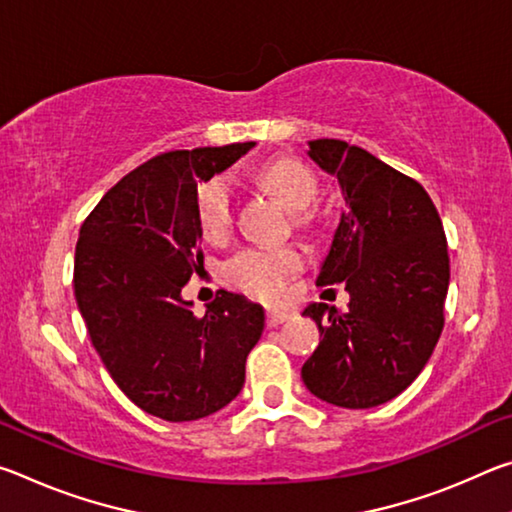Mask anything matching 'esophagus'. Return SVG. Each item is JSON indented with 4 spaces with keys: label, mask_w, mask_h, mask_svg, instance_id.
<instances>
[{
    "label": "esophagus",
    "mask_w": 512,
    "mask_h": 512,
    "mask_svg": "<svg viewBox=\"0 0 512 512\" xmlns=\"http://www.w3.org/2000/svg\"><path fill=\"white\" fill-rule=\"evenodd\" d=\"M289 318H291V311H284V309H268L266 325H268V327H277V325H282L284 320H289Z\"/></svg>",
    "instance_id": "1"
}]
</instances>
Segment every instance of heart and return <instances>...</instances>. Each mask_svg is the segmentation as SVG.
Segmentation results:
<instances>
[{"label": "heart", "mask_w": 512, "mask_h": 512, "mask_svg": "<svg viewBox=\"0 0 512 512\" xmlns=\"http://www.w3.org/2000/svg\"><path fill=\"white\" fill-rule=\"evenodd\" d=\"M257 180L291 212L307 210L318 196L314 173L291 158L266 162L257 171ZM196 219L205 239L225 235L232 221V187L228 178L216 176L196 189ZM300 221L307 223V216L300 214ZM300 264L302 257L293 248H248L225 262L223 280L246 296L275 300L282 296L287 277L296 273Z\"/></svg>", "instance_id": "b5f03b06"}]
</instances>
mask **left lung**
Masks as SVG:
<instances>
[{"instance_id": "1", "label": "left lung", "mask_w": 512, "mask_h": 512, "mask_svg": "<svg viewBox=\"0 0 512 512\" xmlns=\"http://www.w3.org/2000/svg\"><path fill=\"white\" fill-rule=\"evenodd\" d=\"M307 155L339 180L345 203L316 284L345 282L350 302L302 311L323 336L302 381L327 404L372 409L413 384L443 332V221L420 183L359 146L311 140Z\"/></svg>"}]
</instances>
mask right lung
<instances>
[{"label":"right lung","mask_w":512,"mask_h":512,"mask_svg":"<svg viewBox=\"0 0 512 512\" xmlns=\"http://www.w3.org/2000/svg\"><path fill=\"white\" fill-rule=\"evenodd\" d=\"M253 146L162 153L121 178L81 225L76 305L110 377L155 418L201 420L244 388L264 307L219 291L196 316L183 287L203 266L196 189Z\"/></svg>","instance_id":"obj_1"}]
</instances>
